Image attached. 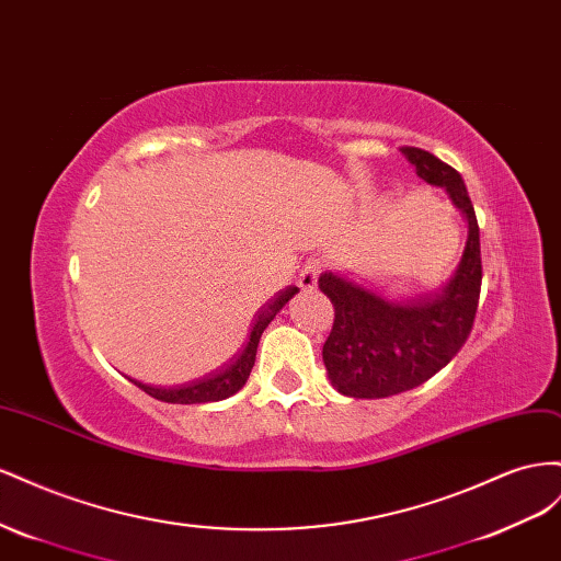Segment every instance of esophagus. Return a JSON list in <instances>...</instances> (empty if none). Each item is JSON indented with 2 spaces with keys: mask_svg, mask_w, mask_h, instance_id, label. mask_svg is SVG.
<instances>
[{
  "mask_svg": "<svg viewBox=\"0 0 561 561\" xmlns=\"http://www.w3.org/2000/svg\"><path fill=\"white\" fill-rule=\"evenodd\" d=\"M322 267H324V261L317 259V255H312V259H308L306 263H302L300 275H298L300 289H306V291L314 289V286H317V277H319V272H322Z\"/></svg>",
  "mask_w": 561,
  "mask_h": 561,
  "instance_id": "obj_1",
  "label": "esophagus"
}]
</instances>
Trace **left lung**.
<instances>
[{"mask_svg":"<svg viewBox=\"0 0 561 561\" xmlns=\"http://www.w3.org/2000/svg\"><path fill=\"white\" fill-rule=\"evenodd\" d=\"M423 181L446 187L468 218V244L444 291L394 302L331 272L319 289L333 302V327L324 343V364L339 392L357 399L399 394L435 376L468 341L482 291V251L474 206L460 173L421 148H402Z\"/></svg>","mask_w":561,"mask_h":561,"instance_id":"1","label":"left lung"}]
</instances>
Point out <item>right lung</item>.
Masks as SVG:
<instances>
[{
  "label": "right lung",
  "mask_w": 561,
  "mask_h": 561,
  "mask_svg": "<svg viewBox=\"0 0 561 561\" xmlns=\"http://www.w3.org/2000/svg\"><path fill=\"white\" fill-rule=\"evenodd\" d=\"M294 294H298V286H286L284 291H279L270 302H265V306L253 319L251 339H249L247 347L242 350V355H239L228 366V369L190 382V386H179V388H154V386H142V382H136V386L142 392H148L150 397L162 399V402H169V404H204V402H220V399H228L237 390H242V386L253 369L255 350H259V341H261L265 327L272 322V319H275V314L286 306V302L294 298Z\"/></svg>",
  "instance_id": "obj_1"
}]
</instances>
